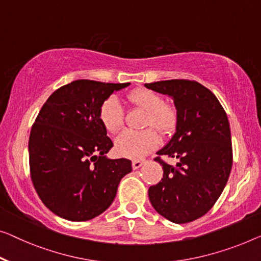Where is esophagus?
<instances>
[{
	"mask_svg": "<svg viewBox=\"0 0 261 261\" xmlns=\"http://www.w3.org/2000/svg\"><path fill=\"white\" fill-rule=\"evenodd\" d=\"M143 164H144V161H141V159H135V161H132V169L137 170L141 168Z\"/></svg>",
	"mask_w": 261,
	"mask_h": 261,
	"instance_id": "esophagus-1",
	"label": "esophagus"
}]
</instances>
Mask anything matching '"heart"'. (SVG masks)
<instances>
[{"mask_svg": "<svg viewBox=\"0 0 261 261\" xmlns=\"http://www.w3.org/2000/svg\"><path fill=\"white\" fill-rule=\"evenodd\" d=\"M134 108L145 111L142 131H124L116 139L117 153L129 158H141L159 144V135L170 136L178 125V110L173 104L164 102L161 93L145 88H138L126 95ZM99 120L110 134H117L124 125L125 110L117 96L111 95L100 104Z\"/></svg>", "mask_w": 261, "mask_h": 261, "instance_id": "obj_1", "label": "heart"}]
</instances>
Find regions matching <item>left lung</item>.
<instances>
[{
  "label": "left lung",
  "mask_w": 261,
  "mask_h": 261,
  "mask_svg": "<svg viewBox=\"0 0 261 261\" xmlns=\"http://www.w3.org/2000/svg\"><path fill=\"white\" fill-rule=\"evenodd\" d=\"M145 87L172 96L178 110L176 134L154 158L164 173L150 186V201L172 223H190L213 207L228 180L233 153L227 115L215 93L196 81L169 80ZM162 155L176 158V168Z\"/></svg>",
  "instance_id": "1"
}]
</instances>
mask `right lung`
Here are the masks:
<instances>
[{
	"label": "right lung",
	"instance_id": "obj_1",
	"mask_svg": "<svg viewBox=\"0 0 261 261\" xmlns=\"http://www.w3.org/2000/svg\"><path fill=\"white\" fill-rule=\"evenodd\" d=\"M130 83L79 80L46 99L29 137L30 178L50 211L64 219L85 221L114 201L131 161L108 159L114 146L99 120V107Z\"/></svg>",
	"mask_w": 261,
	"mask_h": 261
}]
</instances>
